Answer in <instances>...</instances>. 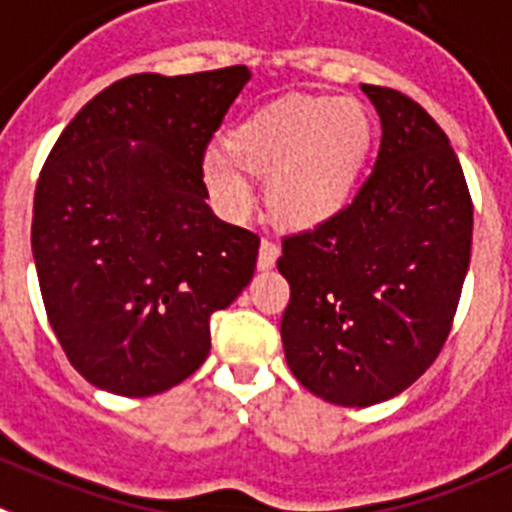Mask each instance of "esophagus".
I'll return each mask as SVG.
<instances>
[{"mask_svg": "<svg viewBox=\"0 0 512 512\" xmlns=\"http://www.w3.org/2000/svg\"><path fill=\"white\" fill-rule=\"evenodd\" d=\"M278 255H280V247L275 245L273 239H262L260 257H257V267H260V270H270V267H275Z\"/></svg>", "mask_w": 512, "mask_h": 512, "instance_id": "esophagus-1", "label": "esophagus"}]
</instances>
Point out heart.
I'll use <instances>...</instances> for the list:
<instances>
[{"mask_svg": "<svg viewBox=\"0 0 512 512\" xmlns=\"http://www.w3.org/2000/svg\"><path fill=\"white\" fill-rule=\"evenodd\" d=\"M372 142L367 109L354 99L285 96L239 122L227 145L204 155V178L229 214H245V170L267 176V206L288 227H313L347 204Z\"/></svg>", "mask_w": 512, "mask_h": 512, "instance_id": "heart-1", "label": "heart"}]
</instances>
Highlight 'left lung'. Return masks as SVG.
Returning a JSON list of instances; mask_svg holds the SVG:
<instances>
[{"label": "left lung", "instance_id": "obj_1", "mask_svg": "<svg viewBox=\"0 0 512 512\" xmlns=\"http://www.w3.org/2000/svg\"><path fill=\"white\" fill-rule=\"evenodd\" d=\"M382 124L354 199L283 237L280 321L303 388L336 405L403 393L444 349L472 255V196L449 137L411 96L362 86Z\"/></svg>", "mask_w": 512, "mask_h": 512}]
</instances>
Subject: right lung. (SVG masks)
Segmentation results:
<instances>
[{
    "label": "right lung",
    "mask_w": 512,
    "mask_h": 512,
    "mask_svg": "<svg viewBox=\"0 0 512 512\" xmlns=\"http://www.w3.org/2000/svg\"><path fill=\"white\" fill-rule=\"evenodd\" d=\"M247 81V66L127 76L45 158L32 257L50 326L96 388L147 398L191 377L211 313L255 275L260 237L222 222L204 183L206 147Z\"/></svg>",
    "instance_id": "add662e5"
}]
</instances>
